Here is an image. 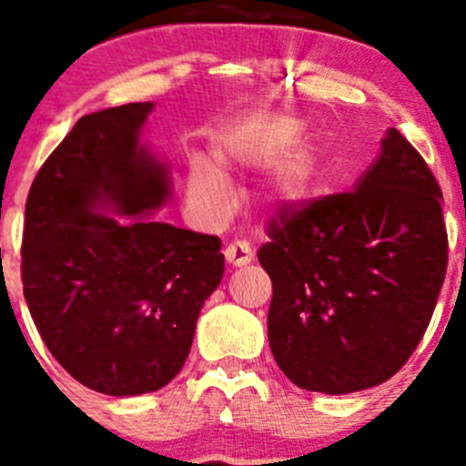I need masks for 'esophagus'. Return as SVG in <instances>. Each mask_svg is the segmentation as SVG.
<instances>
[{"label":"esophagus","instance_id":"1","mask_svg":"<svg viewBox=\"0 0 466 466\" xmlns=\"http://www.w3.org/2000/svg\"><path fill=\"white\" fill-rule=\"evenodd\" d=\"M224 257L226 261H228V266H233V268H242V266H247V263L254 261V252L252 247L247 245V242H230L228 247L224 249Z\"/></svg>","mask_w":466,"mask_h":466}]
</instances>
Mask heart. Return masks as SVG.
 <instances>
[{"instance_id":"heart-1","label":"heart","mask_w":466,"mask_h":466,"mask_svg":"<svg viewBox=\"0 0 466 466\" xmlns=\"http://www.w3.org/2000/svg\"><path fill=\"white\" fill-rule=\"evenodd\" d=\"M306 130L303 118L273 114L252 123L221 144L217 163L222 170H252L275 163L268 175V193L275 203L296 205L312 193L319 160L312 147L290 149ZM226 177L208 160H193L188 170V196L200 209L219 214L226 203Z\"/></svg>"}]
</instances>
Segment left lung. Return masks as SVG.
<instances>
[{"label":"left lung","instance_id":"1","mask_svg":"<svg viewBox=\"0 0 466 466\" xmlns=\"http://www.w3.org/2000/svg\"><path fill=\"white\" fill-rule=\"evenodd\" d=\"M441 188L390 127L352 193L287 205L258 263L268 340L300 390L350 394L390 380L422 340L448 266Z\"/></svg>","mask_w":466,"mask_h":466}]
</instances>
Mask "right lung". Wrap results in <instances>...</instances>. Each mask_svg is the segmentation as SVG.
Listing matches in <instances>:
<instances>
[{
  "label": "right lung",
  "instance_id": "right-lung-1",
  "mask_svg": "<svg viewBox=\"0 0 466 466\" xmlns=\"http://www.w3.org/2000/svg\"><path fill=\"white\" fill-rule=\"evenodd\" d=\"M151 109L81 116L25 205L20 273L36 331L69 376L109 397L156 392L182 371L224 275L219 238L147 219L170 198L166 163L139 142Z\"/></svg>",
  "mask_w": 466,
  "mask_h": 466
}]
</instances>
